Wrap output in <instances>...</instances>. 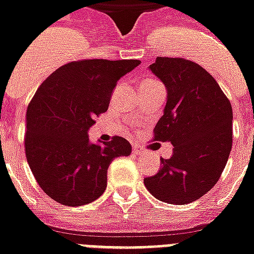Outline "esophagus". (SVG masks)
<instances>
[{"label":"esophagus","mask_w":254,"mask_h":254,"mask_svg":"<svg viewBox=\"0 0 254 254\" xmlns=\"http://www.w3.org/2000/svg\"><path fill=\"white\" fill-rule=\"evenodd\" d=\"M133 152L137 155H141V154H145V150L141 146H133Z\"/></svg>","instance_id":"esophagus-1"}]
</instances>
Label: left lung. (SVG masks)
<instances>
[{"label":"left lung","mask_w":254,"mask_h":254,"mask_svg":"<svg viewBox=\"0 0 254 254\" xmlns=\"http://www.w3.org/2000/svg\"><path fill=\"white\" fill-rule=\"evenodd\" d=\"M150 70L167 88L154 141L171 142L174 154L143 183L155 198L187 205L218 183L232 147V107L210 73L185 59L156 57Z\"/></svg>","instance_id":"left-lung-1"}]
</instances>
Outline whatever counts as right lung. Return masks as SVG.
Masks as SVG:
<instances>
[{"instance_id":"obj_1","label":"right lung","mask_w":254,"mask_h":254,"mask_svg":"<svg viewBox=\"0 0 254 254\" xmlns=\"http://www.w3.org/2000/svg\"><path fill=\"white\" fill-rule=\"evenodd\" d=\"M139 60H79L65 64L40 84L28 104L24 150L34 177L47 195L65 206L87 205L107 188V171L130 143L112 137L92 145L87 131L107 112L117 80Z\"/></svg>"}]
</instances>
